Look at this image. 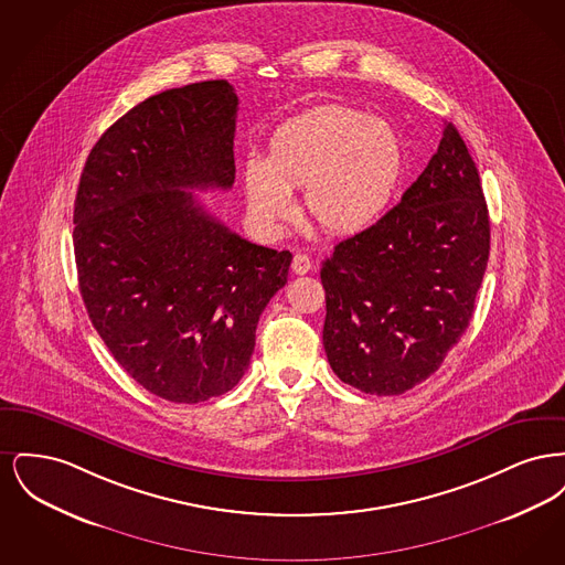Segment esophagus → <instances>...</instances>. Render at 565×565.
Masks as SVG:
<instances>
[{
  "label": "esophagus",
  "mask_w": 565,
  "mask_h": 565,
  "mask_svg": "<svg viewBox=\"0 0 565 565\" xmlns=\"http://www.w3.org/2000/svg\"><path fill=\"white\" fill-rule=\"evenodd\" d=\"M292 270L296 275H305L311 270V258L307 254H295L292 258Z\"/></svg>",
  "instance_id": "34e87169"
}]
</instances>
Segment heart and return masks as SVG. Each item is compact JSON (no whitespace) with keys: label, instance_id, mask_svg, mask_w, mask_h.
<instances>
[{"label":"heart","instance_id":"1","mask_svg":"<svg viewBox=\"0 0 565 565\" xmlns=\"http://www.w3.org/2000/svg\"><path fill=\"white\" fill-rule=\"evenodd\" d=\"M403 175V146L383 118L345 106L311 109L273 135L267 159L245 162L247 210L256 226L277 235L295 214L290 190L330 235H353L387 210Z\"/></svg>","mask_w":565,"mask_h":565}]
</instances>
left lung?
Here are the masks:
<instances>
[{"label":"left lung","instance_id":"obj_1","mask_svg":"<svg viewBox=\"0 0 565 565\" xmlns=\"http://www.w3.org/2000/svg\"><path fill=\"white\" fill-rule=\"evenodd\" d=\"M487 258L479 169L447 122L401 203L323 260V350L334 375L376 396L426 381L470 323Z\"/></svg>","mask_w":565,"mask_h":565}]
</instances>
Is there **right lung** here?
I'll list each match as a JSON object with an SVG mask.
<instances>
[{
    "label": "right lung",
    "instance_id": "obj_1",
    "mask_svg": "<svg viewBox=\"0 0 565 565\" xmlns=\"http://www.w3.org/2000/svg\"><path fill=\"white\" fill-rule=\"evenodd\" d=\"M226 81L148 97L93 146L74 207L88 318L116 362L169 403L233 390L292 254L245 242L190 190L235 182Z\"/></svg>",
    "mask_w": 565,
    "mask_h": 565
}]
</instances>
